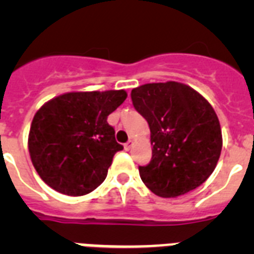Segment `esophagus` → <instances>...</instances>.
I'll return each instance as SVG.
<instances>
[{
  "instance_id": "esophagus-1",
  "label": "esophagus",
  "mask_w": 254,
  "mask_h": 254,
  "mask_svg": "<svg viewBox=\"0 0 254 254\" xmlns=\"http://www.w3.org/2000/svg\"><path fill=\"white\" fill-rule=\"evenodd\" d=\"M133 146V141H128V142L125 143V149L128 151V150H131V147Z\"/></svg>"
}]
</instances>
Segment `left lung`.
Here are the masks:
<instances>
[{
    "label": "left lung",
    "mask_w": 254,
    "mask_h": 254,
    "mask_svg": "<svg viewBox=\"0 0 254 254\" xmlns=\"http://www.w3.org/2000/svg\"><path fill=\"white\" fill-rule=\"evenodd\" d=\"M131 99L151 132V160L138 167L145 186L160 197L181 196L199 187L214 172L223 147L210 103L176 81L138 86Z\"/></svg>",
    "instance_id": "1"
}]
</instances>
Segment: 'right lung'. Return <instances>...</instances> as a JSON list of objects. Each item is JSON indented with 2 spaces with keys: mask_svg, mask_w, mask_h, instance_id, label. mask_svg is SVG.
<instances>
[{
  "mask_svg": "<svg viewBox=\"0 0 254 254\" xmlns=\"http://www.w3.org/2000/svg\"><path fill=\"white\" fill-rule=\"evenodd\" d=\"M126 98L125 90L67 93L35 113L29 152L49 187L67 196H84L102 185L114 154L123 150L107 118Z\"/></svg>",
  "mask_w": 254,
  "mask_h": 254,
  "instance_id": "obj_1",
  "label": "right lung"
}]
</instances>
